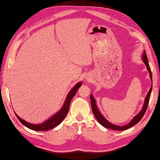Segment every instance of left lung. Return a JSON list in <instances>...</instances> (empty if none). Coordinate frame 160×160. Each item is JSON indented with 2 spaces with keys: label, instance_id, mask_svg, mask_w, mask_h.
I'll return each instance as SVG.
<instances>
[{
  "label": "left lung",
  "instance_id": "obj_1",
  "mask_svg": "<svg viewBox=\"0 0 160 160\" xmlns=\"http://www.w3.org/2000/svg\"><path fill=\"white\" fill-rule=\"evenodd\" d=\"M142 59H143V61L145 64L147 68H148V70L149 72L150 78L152 81V71H151V68H150L149 65L148 64V57H147L145 51L143 52V57H142ZM152 91V86H151V88L149 91V92H148V95H147V96L145 99V103H144V105L143 106V108H142L141 111L137 116H135V117L133 118V119L131 120L130 122H129L128 124L125 125V126L120 127V126H118V125L113 124L109 122L106 118H103V116L101 114L100 111H99L98 108H97V106L96 104V100H95V99L93 98L92 95H91L90 100H91V104H92V108L93 113L94 116H96V118L98 120V121L100 122L103 127H104L108 128H110V129H112V130H115V131H125V130H127V129H128L129 128L133 127L134 125H135L136 124H137L142 119V118L143 117V116L145 113L147 108H148V104H149V99H150Z\"/></svg>",
  "mask_w": 160,
  "mask_h": 160
}]
</instances>
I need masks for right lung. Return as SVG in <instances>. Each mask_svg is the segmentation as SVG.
Masks as SVG:
<instances>
[{
  "label": "right lung",
  "instance_id": "obj_1",
  "mask_svg": "<svg viewBox=\"0 0 160 160\" xmlns=\"http://www.w3.org/2000/svg\"><path fill=\"white\" fill-rule=\"evenodd\" d=\"M81 85V82H79V83L76 84L74 86V88L71 89L69 93L68 94L65 102H64L62 109L60 110L58 112H57V114H54L52 117H51L50 119L46 120L45 122L39 124H31L25 121L24 120L19 117V116L15 114L17 118H18V120L24 125V126L33 131H45L56 127L57 126H58V124H60V122H61L64 120V118H65V116H67L68 112V110H69V106H70L71 100L72 99V98L74 97L75 93L77 92V90H78V89L80 88Z\"/></svg>",
  "mask_w": 160,
  "mask_h": 160
}]
</instances>
